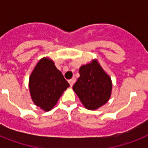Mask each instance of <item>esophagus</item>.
Returning a JSON list of instances; mask_svg holds the SVG:
<instances>
[{
    "mask_svg": "<svg viewBox=\"0 0 148 148\" xmlns=\"http://www.w3.org/2000/svg\"><path fill=\"white\" fill-rule=\"evenodd\" d=\"M75 81H76V79L74 78H74L71 79V80H69V81H68V82H69L70 86H71V87H72V86H73V84H74Z\"/></svg>",
    "mask_w": 148,
    "mask_h": 148,
    "instance_id": "esophagus-1",
    "label": "esophagus"
}]
</instances>
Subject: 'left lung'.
I'll use <instances>...</instances> for the list:
<instances>
[{"mask_svg": "<svg viewBox=\"0 0 148 148\" xmlns=\"http://www.w3.org/2000/svg\"><path fill=\"white\" fill-rule=\"evenodd\" d=\"M79 73L80 77L73 86V90L84 108L97 110L105 104L111 96V78L97 59L82 65Z\"/></svg>", "mask_w": 148, "mask_h": 148, "instance_id": "1", "label": "left lung"}]
</instances>
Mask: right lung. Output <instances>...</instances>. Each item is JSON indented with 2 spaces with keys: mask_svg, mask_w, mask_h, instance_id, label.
I'll list each match as a JSON object with an SVG mask.
<instances>
[{
  "mask_svg": "<svg viewBox=\"0 0 148 148\" xmlns=\"http://www.w3.org/2000/svg\"><path fill=\"white\" fill-rule=\"evenodd\" d=\"M70 87L62 73L51 58H41L29 77V90L34 103L45 111L57 104L66 89Z\"/></svg>",
  "mask_w": 148,
  "mask_h": 148,
  "instance_id": "1",
  "label": "right lung"
}]
</instances>
